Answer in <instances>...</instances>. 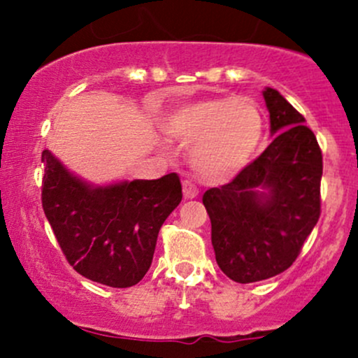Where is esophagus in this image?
Here are the masks:
<instances>
[{"instance_id":"34e87169","label":"esophagus","mask_w":358,"mask_h":358,"mask_svg":"<svg viewBox=\"0 0 358 358\" xmlns=\"http://www.w3.org/2000/svg\"><path fill=\"white\" fill-rule=\"evenodd\" d=\"M197 196H199L197 187L194 185L192 182H189V180H185V182H183V197H185V199H194V197Z\"/></svg>"}]
</instances>
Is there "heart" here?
Instances as JSON below:
<instances>
[{"label":"heart","instance_id":"1","mask_svg":"<svg viewBox=\"0 0 358 358\" xmlns=\"http://www.w3.org/2000/svg\"><path fill=\"white\" fill-rule=\"evenodd\" d=\"M169 136L189 142V162L206 182H223L251 162L263 138V115L246 96H216L175 107L162 119Z\"/></svg>","mask_w":358,"mask_h":358}]
</instances>
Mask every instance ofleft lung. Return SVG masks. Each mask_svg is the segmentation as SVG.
<instances>
[{
    "instance_id": "1",
    "label": "left lung",
    "mask_w": 358,
    "mask_h": 358,
    "mask_svg": "<svg viewBox=\"0 0 358 358\" xmlns=\"http://www.w3.org/2000/svg\"><path fill=\"white\" fill-rule=\"evenodd\" d=\"M273 140L230 183L206 190L216 263L239 284L287 270L320 216L322 152L305 117L263 90Z\"/></svg>"
}]
</instances>
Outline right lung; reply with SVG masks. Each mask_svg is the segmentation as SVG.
Listing matches in <instances>:
<instances>
[{
	"mask_svg": "<svg viewBox=\"0 0 358 358\" xmlns=\"http://www.w3.org/2000/svg\"><path fill=\"white\" fill-rule=\"evenodd\" d=\"M41 161L43 209L67 262L103 286L138 284L150 268L162 223L182 201L178 175L93 185L50 150H43Z\"/></svg>",
	"mask_w": 358,
	"mask_h": 358,
	"instance_id": "add662e5",
	"label": "right lung"
}]
</instances>
